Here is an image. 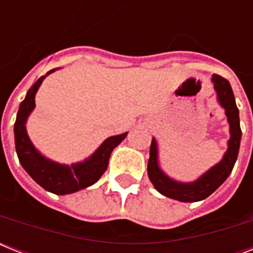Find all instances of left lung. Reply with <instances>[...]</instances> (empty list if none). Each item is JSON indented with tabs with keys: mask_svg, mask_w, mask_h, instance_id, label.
I'll use <instances>...</instances> for the list:
<instances>
[{
	"mask_svg": "<svg viewBox=\"0 0 253 253\" xmlns=\"http://www.w3.org/2000/svg\"><path fill=\"white\" fill-rule=\"evenodd\" d=\"M211 83L214 84V90L216 93V101L224 109V114L227 117L230 125V139L227 142V151L223 158L215 166L206 170L197 180L192 182H181L172 177H169L159 166V148L156 139L152 138L150 148V160L147 166V172L151 182L155 189L163 196L177 200L180 202H197L208 198L214 193L224 181L227 180L232 168L235 166L238 154H239L242 130H240L239 109L236 106L234 91L231 85L226 79L219 75H212Z\"/></svg>",
	"mask_w": 253,
	"mask_h": 253,
	"instance_id": "obj_1",
	"label": "left lung"
}]
</instances>
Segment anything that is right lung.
I'll return each instance as SVG.
<instances>
[{"label":"right lung","mask_w":253,"mask_h":253,"mask_svg":"<svg viewBox=\"0 0 253 253\" xmlns=\"http://www.w3.org/2000/svg\"><path fill=\"white\" fill-rule=\"evenodd\" d=\"M56 69L60 68L51 69L45 76H42L29 89L25 99L19 105L14 125V139L19 163L31 176V178L47 192L64 196L87 188L99 180V177L102 176L109 166L111 152L126 138L127 132L107 138L84 162L72 163L71 166L53 162L51 159L45 158L44 155H42L30 140L26 130V123L30 114L35 109V94L38 89L45 77L55 72Z\"/></svg>","instance_id":"1"}]
</instances>
